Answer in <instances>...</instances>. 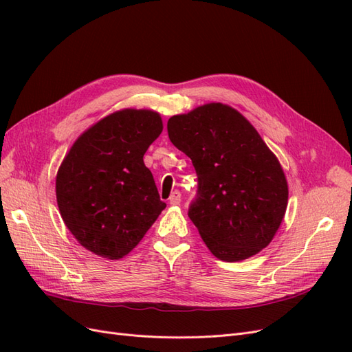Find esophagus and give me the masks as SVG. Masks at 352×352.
<instances>
[{
	"mask_svg": "<svg viewBox=\"0 0 352 352\" xmlns=\"http://www.w3.org/2000/svg\"><path fill=\"white\" fill-rule=\"evenodd\" d=\"M180 199H182V197H180V192H179V190H175V192H172V195H170V198H168L170 206H179Z\"/></svg>",
	"mask_w": 352,
	"mask_h": 352,
	"instance_id": "34e87169",
	"label": "esophagus"
}]
</instances>
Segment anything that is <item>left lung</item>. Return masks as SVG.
Returning a JSON list of instances; mask_svg holds the SVG:
<instances>
[{
  "mask_svg": "<svg viewBox=\"0 0 352 352\" xmlns=\"http://www.w3.org/2000/svg\"><path fill=\"white\" fill-rule=\"evenodd\" d=\"M172 144L198 176L188 216L211 254L242 261L267 247L287 207L283 168L260 133L230 105L210 102L167 122Z\"/></svg>",
  "mask_w": 352,
  "mask_h": 352,
  "instance_id": "1",
  "label": "left lung"
}]
</instances>
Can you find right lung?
<instances>
[{"instance_id":"1","label":"right lung","mask_w":352,"mask_h":352,"mask_svg":"<svg viewBox=\"0 0 352 352\" xmlns=\"http://www.w3.org/2000/svg\"><path fill=\"white\" fill-rule=\"evenodd\" d=\"M163 132L153 110L123 109L85 131L56 177L57 206L83 248L119 260L141 242L166 208L144 154Z\"/></svg>"}]
</instances>
